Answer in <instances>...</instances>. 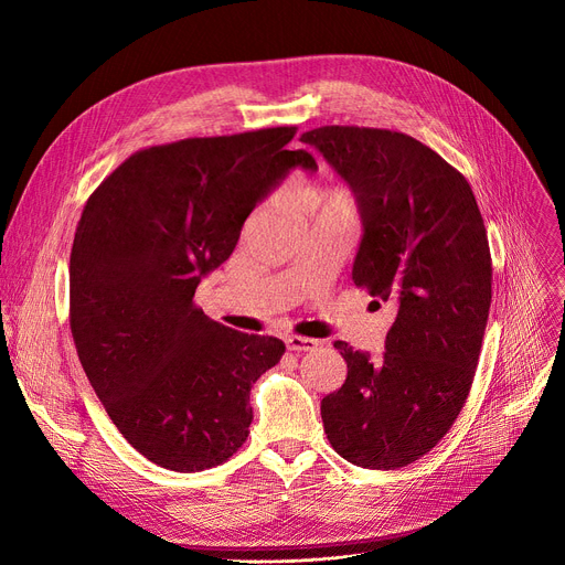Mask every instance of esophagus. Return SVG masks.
<instances>
[{"label": "esophagus", "mask_w": 565, "mask_h": 565, "mask_svg": "<svg viewBox=\"0 0 565 565\" xmlns=\"http://www.w3.org/2000/svg\"><path fill=\"white\" fill-rule=\"evenodd\" d=\"M286 348L292 350V352H311L318 348V341L316 339H309V337H286Z\"/></svg>", "instance_id": "1"}]
</instances>
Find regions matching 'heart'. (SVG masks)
Segmentation results:
<instances>
[{
    "mask_svg": "<svg viewBox=\"0 0 565 565\" xmlns=\"http://www.w3.org/2000/svg\"><path fill=\"white\" fill-rule=\"evenodd\" d=\"M300 207L309 215L354 213V199L345 190H302Z\"/></svg>",
    "mask_w": 565,
    "mask_h": 565,
    "instance_id": "1",
    "label": "heart"
}]
</instances>
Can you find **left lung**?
<instances>
[{"instance_id": "left-lung-1", "label": "left lung", "mask_w": 565, "mask_h": 565, "mask_svg": "<svg viewBox=\"0 0 565 565\" xmlns=\"http://www.w3.org/2000/svg\"><path fill=\"white\" fill-rule=\"evenodd\" d=\"M300 141L358 199L352 281L396 307L380 364L334 343L348 377L322 398V426L348 462L398 469L449 433L469 396L492 302L486 224L465 175L409 135L322 126Z\"/></svg>"}]
</instances>
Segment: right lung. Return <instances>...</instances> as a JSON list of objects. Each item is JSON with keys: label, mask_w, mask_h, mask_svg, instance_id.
Segmentation results:
<instances>
[{"label": "right lung", "mask_w": 565, "mask_h": 565, "mask_svg": "<svg viewBox=\"0 0 565 565\" xmlns=\"http://www.w3.org/2000/svg\"><path fill=\"white\" fill-rule=\"evenodd\" d=\"M298 128L192 137L118 164L88 196L71 249V332L109 419L151 462L201 471L243 447L252 384L286 350L224 328L194 290L290 169Z\"/></svg>", "instance_id": "1"}]
</instances>
